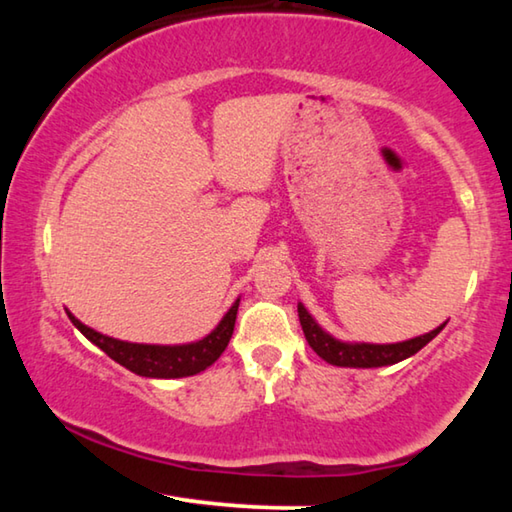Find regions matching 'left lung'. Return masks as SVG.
<instances>
[{"label":"left lung","instance_id":"left-lung-1","mask_svg":"<svg viewBox=\"0 0 512 512\" xmlns=\"http://www.w3.org/2000/svg\"><path fill=\"white\" fill-rule=\"evenodd\" d=\"M298 316L302 332H305V339L311 345L320 359H325L332 366H343V368H379V366H393L397 361H404L413 357L415 352H420L424 345L436 339L447 323H443L436 329H431L429 334L415 336L411 341L402 343H388V345H377V343H343L334 336H329L325 329L311 318L309 311L298 305Z\"/></svg>","mask_w":512,"mask_h":512}]
</instances>
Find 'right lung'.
<instances>
[{
  "mask_svg": "<svg viewBox=\"0 0 512 512\" xmlns=\"http://www.w3.org/2000/svg\"><path fill=\"white\" fill-rule=\"evenodd\" d=\"M239 300L230 307L228 314L216 329H212L205 339L187 345H144V343H128L119 339H110L94 332L88 325H83L79 318H74L67 311L69 320L74 327L92 341L97 348L108 354L112 361H117L119 366L128 368L140 377H155V379H178V377H192L196 372L210 368L212 363L221 357L223 350L228 348L235 332V320H237Z\"/></svg>",
  "mask_w": 512,
  "mask_h": 512,
  "instance_id": "right-lung-1",
  "label": "right lung"
}]
</instances>
